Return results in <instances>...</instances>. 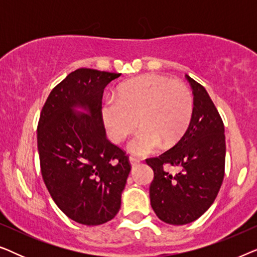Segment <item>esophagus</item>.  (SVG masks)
Here are the masks:
<instances>
[{
  "instance_id": "34e87169",
  "label": "esophagus",
  "mask_w": 257,
  "mask_h": 257,
  "mask_svg": "<svg viewBox=\"0 0 257 257\" xmlns=\"http://www.w3.org/2000/svg\"><path fill=\"white\" fill-rule=\"evenodd\" d=\"M128 160H130V164H131L132 166H136V165H138L140 163V160L137 159V158H135V157H130Z\"/></svg>"
}]
</instances>
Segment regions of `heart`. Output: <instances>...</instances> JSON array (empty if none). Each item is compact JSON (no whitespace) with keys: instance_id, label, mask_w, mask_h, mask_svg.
I'll return each mask as SVG.
<instances>
[{"instance_id":"b5f03b06","label":"heart","mask_w":257,"mask_h":257,"mask_svg":"<svg viewBox=\"0 0 257 257\" xmlns=\"http://www.w3.org/2000/svg\"><path fill=\"white\" fill-rule=\"evenodd\" d=\"M194 111L191 90L170 77L146 73L118 87L117 98L107 97L101 118L112 142L121 143L140 127L128 143L137 156H147L158 147L173 146L187 131Z\"/></svg>"}]
</instances>
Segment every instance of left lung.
Returning a JSON list of instances; mask_svg holds the SVG:
<instances>
[{
	"instance_id": "8db88e82",
	"label": "left lung",
	"mask_w": 257,
	"mask_h": 257,
	"mask_svg": "<svg viewBox=\"0 0 257 257\" xmlns=\"http://www.w3.org/2000/svg\"><path fill=\"white\" fill-rule=\"evenodd\" d=\"M194 94L192 121L171 150L146 159L154 172L151 206L164 222L186 224L199 219L213 205L224 177V126L215 105L201 84L186 75ZM167 166L180 167L175 176Z\"/></svg>"
}]
</instances>
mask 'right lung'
I'll use <instances>...</instances> for the list:
<instances>
[{
  "mask_svg": "<svg viewBox=\"0 0 257 257\" xmlns=\"http://www.w3.org/2000/svg\"><path fill=\"white\" fill-rule=\"evenodd\" d=\"M120 75L77 69L52 89L38 120L44 184L59 209L86 226L117 215L131 171L125 151L106 138L101 118L104 89ZM76 107L87 113L76 112Z\"/></svg>",
  "mask_w": 257,
  "mask_h": 257,
  "instance_id": "obj_1",
  "label": "right lung"
}]
</instances>
